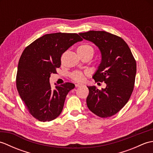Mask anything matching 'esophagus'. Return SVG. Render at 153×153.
I'll list each match as a JSON object with an SVG mask.
<instances>
[{
  "instance_id": "esophagus-1",
  "label": "esophagus",
  "mask_w": 153,
  "mask_h": 153,
  "mask_svg": "<svg viewBox=\"0 0 153 153\" xmlns=\"http://www.w3.org/2000/svg\"><path fill=\"white\" fill-rule=\"evenodd\" d=\"M82 86V84H79V83H77L76 84V87H79Z\"/></svg>"
}]
</instances>
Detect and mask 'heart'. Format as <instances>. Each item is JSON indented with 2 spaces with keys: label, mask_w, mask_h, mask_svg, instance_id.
<instances>
[{
  "label": "heart",
  "mask_w": 153,
  "mask_h": 153,
  "mask_svg": "<svg viewBox=\"0 0 153 153\" xmlns=\"http://www.w3.org/2000/svg\"><path fill=\"white\" fill-rule=\"evenodd\" d=\"M77 53L79 54H91L93 55L94 49L93 48L89 45L84 44L81 45L77 48ZM87 74H83L80 71H75V72L71 74V77L72 79L76 82H83L85 79V76Z\"/></svg>",
  "instance_id": "obj_1"
}]
</instances>
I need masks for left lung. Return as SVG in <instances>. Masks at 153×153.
I'll list each match as a JSON object with an SVG mask.
<instances>
[{
    "mask_svg": "<svg viewBox=\"0 0 153 153\" xmlns=\"http://www.w3.org/2000/svg\"><path fill=\"white\" fill-rule=\"evenodd\" d=\"M84 39L92 42L101 53V62L93 78L104 82L106 86L99 90L87 86L89 109L101 118L112 116L128 102L134 87L136 62L130 48L121 37L105 31H89L79 33Z\"/></svg>",
    "mask_w": 153,
    "mask_h": 153,
    "instance_id": "8db88e82",
    "label": "left lung"
}]
</instances>
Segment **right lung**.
I'll list each match as a JSON object with an SVG mask.
<instances>
[{"label": "right lung", "mask_w": 153, "mask_h": 153, "mask_svg": "<svg viewBox=\"0 0 153 153\" xmlns=\"http://www.w3.org/2000/svg\"><path fill=\"white\" fill-rule=\"evenodd\" d=\"M83 39L77 33L46 34L25 48L19 58L16 87L29 112L41 122L60 114L66 95L75 85L66 83L51 89L49 78L60 67L65 51Z\"/></svg>", "instance_id": "add662e5"}]
</instances>
